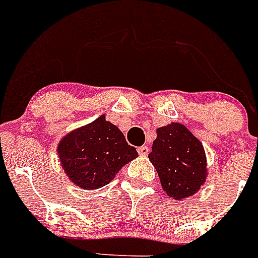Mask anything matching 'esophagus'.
<instances>
[{
  "instance_id": "34e87169",
  "label": "esophagus",
  "mask_w": 258,
  "mask_h": 258,
  "mask_svg": "<svg viewBox=\"0 0 258 258\" xmlns=\"http://www.w3.org/2000/svg\"><path fill=\"white\" fill-rule=\"evenodd\" d=\"M138 153H139L140 156H147L149 153V148L147 146H142L138 148Z\"/></svg>"
}]
</instances>
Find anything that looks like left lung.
I'll return each mask as SVG.
<instances>
[{
	"label": "left lung",
	"instance_id": "1",
	"mask_svg": "<svg viewBox=\"0 0 258 258\" xmlns=\"http://www.w3.org/2000/svg\"><path fill=\"white\" fill-rule=\"evenodd\" d=\"M149 160L157 170L162 189L173 199L192 196L206 179V155L202 143L183 124L157 128Z\"/></svg>",
	"mask_w": 258,
	"mask_h": 258
}]
</instances>
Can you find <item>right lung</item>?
Returning a JSON list of instances; mask_svg holds the SVG:
<instances>
[{"instance_id": "right-lung-1", "label": "right lung", "mask_w": 258, "mask_h": 258, "mask_svg": "<svg viewBox=\"0 0 258 258\" xmlns=\"http://www.w3.org/2000/svg\"><path fill=\"white\" fill-rule=\"evenodd\" d=\"M57 152L72 182L88 190L107 185L122 166L138 157L135 147L105 115L68 134Z\"/></svg>"}]
</instances>
